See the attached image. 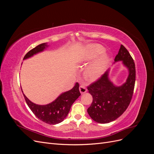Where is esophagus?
<instances>
[{
  "label": "esophagus",
  "instance_id": "obj_1",
  "mask_svg": "<svg viewBox=\"0 0 154 154\" xmlns=\"http://www.w3.org/2000/svg\"><path fill=\"white\" fill-rule=\"evenodd\" d=\"M79 89H80V92L82 94H84V93H85L87 91V89L85 86L84 85H81L80 87V88H79Z\"/></svg>",
  "mask_w": 154,
  "mask_h": 154
}]
</instances>
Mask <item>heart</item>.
I'll return each instance as SVG.
<instances>
[{
  "label": "heart",
  "mask_w": 154,
  "mask_h": 154,
  "mask_svg": "<svg viewBox=\"0 0 154 154\" xmlns=\"http://www.w3.org/2000/svg\"><path fill=\"white\" fill-rule=\"evenodd\" d=\"M104 50V48L100 44L88 45L83 49L82 54L78 58L77 63H85L103 52ZM109 61V55L108 54L103 53L100 54L85 69L83 72L85 78L87 80L92 82L98 80L103 74Z\"/></svg>",
  "instance_id": "heart-1"
}]
</instances>
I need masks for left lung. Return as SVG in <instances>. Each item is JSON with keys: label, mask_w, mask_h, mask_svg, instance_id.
<instances>
[{"label": "left lung", "mask_w": 154, "mask_h": 154, "mask_svg": "<svg viewBox=\"0 0 154 154\" xmlns=\"http://www.w3.org/2000/svg\"><path fill=\"white\" fill-rule=\"evenodd\" d=\"M122 62L128 69L126 82L122 85H115L109 78L110 69L96 82L87 87L92 96V103L87 112L94 122L108 123L116 120L127 109L133 95L136 82V67L127 49L121 45L114 63Z\"/></svg>", "instance_id": "obj_1"}]
</instances>
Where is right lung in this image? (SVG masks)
<instances>
[{
    "instance_id": "right-lung-1",
    "label": "right lung",
    "mask_w": 154,
    "mask_h": 154,
    "mask_svg": "<svg viewBox=\"0 0 154 154\" xmlns=\"http://www.w3.org/2000/svg\"><path fill=\"white\" fill-rule=\"evenodd\" d=\"M49 47L48 43L41 44L29 51L23 59H28L34 55L43 51ZM22 89V88H21ZM26 103L33 114L42 122L49 124L56 125L61 123L67 117L72 103L81 95L79 91V84L76 83L72 89L62 92L57 99L47 105H38L31 101L23 93Z\"/></svg>"
}]
</instances>
